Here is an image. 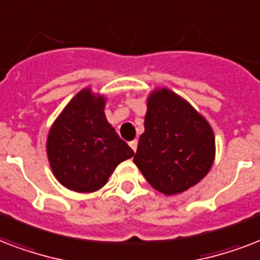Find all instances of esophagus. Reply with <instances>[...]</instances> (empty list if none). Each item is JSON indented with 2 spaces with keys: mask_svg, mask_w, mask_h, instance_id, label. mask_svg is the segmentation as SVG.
<instances>
[{
  "mask_svg": "<svg viewBox=\"0 0 260 260\" xmlns=\"http://www.w3.org/2000/svg\"><path fill=\"white\" fill-rule=\"evenodd\" d=\"M128 145H130V148H132L133 150L136 152V150H137V146H138V141H137V140L132 141V142H130V144H128Z\"/></svg>",
  "mask_w": 260,
  "mask_h": 260,
  "instance_id": "obj_1",
  "label": "esophagus"
}]
</instances>
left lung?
<instances>
[{"label": "left lung", "instance_id": "obj_1", "mask_svg": "<svg viewBox=\"0 0 260 260\" xmlns=\"http://www.w3.org/2000/svg\"><path fill=\"white\" fill-rule=\"evenodd\" d=\"M214 153L206 119L172 90H153L134 156L149 184L166 195L180 194L206 176Z\"/></svg>", "mask_w": 260, "mask_h": 260}]
</instances>
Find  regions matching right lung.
<instances>
[{
    "label": "right lung",
    "mask_w": 260,
    "mask_h": 260,
    "mask_svg": "<svg viewBox=\"0 0 260 260\" xmlns=\"http://www.w3.org/2000/svg\"><path fill=\"white\" fill-rule=\"evenodd\" d=\"M106 99L78 92L50 128L47 156L62 186L77 192L102 188L119 162L134 156L104 115Z\"/></svg>",
    "instance_id": "right-lung-1"
}]
</instances>
